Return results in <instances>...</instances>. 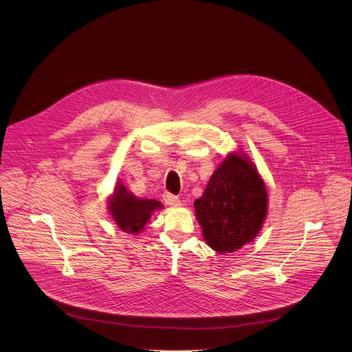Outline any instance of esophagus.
I'll return each mask as SVG.
<instances>
[{"label": "esophagus", "mask_w": 352, "mask_h": 352, "mask_svg": "<svg viewBox=\"0 0 352 352\" xmlns=\"http://www.w3.org/2000/svg\"><path fill=\"white\" fill-rule=\"evenodd\" d=\"M163 200L167 204V205H171V206H179L181 202H179V197L170 193V192H164L163 193Z\"/></svg>", "instance_id": "1"}]
</instances>
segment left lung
Segmentation results:
<instances>
[{
    "instance_id": "1",
    "label": "left lung",
    "mask_w": 352,
    "mask_h": 352,
    "mask_svg": "<svg viewBox=\"0 0 352 352\" xmlns=\"http://www.w3.org/2000/svg\"><path fill=\"white\" fill-rule=\"evenodd\" d=\"M195 212L208 245L230 254L261 231L267 213L266 186L252 163L232 153L195 200Z\"/></svg>"
}]
</instances>
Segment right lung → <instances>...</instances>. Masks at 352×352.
<instances>
[{
    "label": "right lung",
    "instance_id": "add662e5",
    "mask_svg": "<svg viewBox=\"0 0 352 352\" xmlns=\"http://www.w3.org/2000/svg\"><path fill=\"white\" fill-rule=\"evenodd\" d=\"M109 209L114 221L126 232L136 234L144 228V224L155 210L163 208L159 200L138 199L126 190L124 185H118L113 197L109 200Z\"/></svg>",
    "mask_w": 352,
    "mask_h": 352
}]
</instances>
